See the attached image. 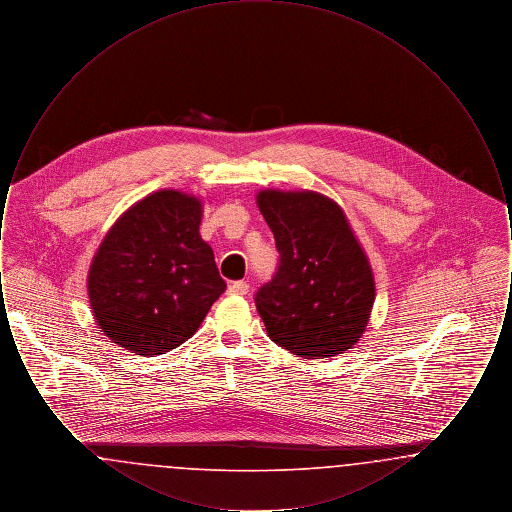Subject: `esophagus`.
Segmentation results:
<instances>
[{"label": "esophagus", "mask_w": 512, "mask_h": 512, "mask_svg": "<svg viewBox=\"0 0 512 512\" xmlns=\"http://www.w3.org/2000/svg\"><path fill=\"white\" fill-rule=\"evenodd\" d=\"M247 292H249V284L244 282V280L232 282V284L228 286V293H230V295H245Z\"/></svg>", "instance_id": "34e87169"}]
</instances>
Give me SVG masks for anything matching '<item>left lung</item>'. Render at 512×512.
I'll return each mask as SVG.
<instances>
[{"label":"left lung","instance_id":"obj_1","mask_svg":"<svg viewBox=\"0 0 512 512\" xmlns=\"http://www.w3.org/2000/svg\"><path fill=\"white\" fill-rule=\"evenodd\" d=\"M276 274L255 293L270 340L305 359L336 357L365 332L374 276L340 205L317 192L263 190Z\"/></svg>","mask_w":512,"mask_h":512}]
</instances>
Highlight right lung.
Here are the masks:
<instances>
[{"label": "right lung", "mask_w": 512, "mask_h": 512, "mask_svg": "<svg viewBox=\"0 0 512 512\" xmlns=\"http://www.w3.org/2000/svg\"><path fill=\"white\" fill-rule=\"evenodd\" d=\"M199 224L197 197L161 190L107 232L90 267L88 297L113 343L153 357L194 336L226 290Z\"/></svg>", "instance_id": "add662e5"}]
</instances>
